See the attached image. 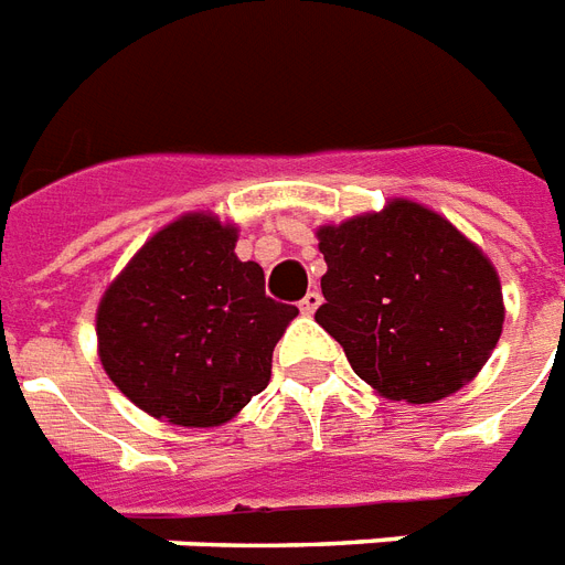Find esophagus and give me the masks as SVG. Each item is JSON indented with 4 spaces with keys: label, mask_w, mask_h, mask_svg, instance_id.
Here are the masks:
<instances>
[{
    "label": "esophagus",
    "mask_w": 565,
    "mask_h": 565,
    "mask_svg": "<svg viewBox=\"0 0 565 565\" xmlns=\"http://www.w3.org/2000/svg\"><path fill=\"white\" fill-rule=\"evenodd\" d=\"M318 307H321V291H318V288H312V291H307V298L300 300V312L312 316Z\"/></svg>",
    "instance_id": "esophagus-1"
}]
</instances>
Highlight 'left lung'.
Wrapping results in <instances>:
<instances>
[{
	"instance_id": "left-lung-1",
	"label": "left lung",
	"mask_w": 565,
	"mask_h": 565,
	"mask_svg": "<svg viewBox=\"0 0 565 565\" xmlns=\"http://www.w3.org/2000/svg\"><path fill=\"white\" fill-rule=\"evenodd\" d=\"M316 235L328 262L316 321L369 387L426 405L477 379L503 330L498 270L477 244L411 199Z\"/></svg>"
}]
</instances>
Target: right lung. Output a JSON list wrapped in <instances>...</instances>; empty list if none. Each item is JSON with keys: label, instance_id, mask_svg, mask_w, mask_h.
<instances>
[{"label": "right lung", "instance_id": "1", "mask_svg": "<svg viewBox=\"0 0 565 565\" xmlns=\"http://www.w3.org/2000/svg\"><path fill=\"white\" fill-rule=\"evenodd\" d=\"M237 228L184 214L148 237L97 307V354L137 408L172 426H220L262 393L298 307L265 295L235 256Z\"/></svg>", "mask_w": 565, "mask_h": 565}]
</instances>
